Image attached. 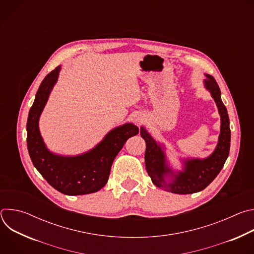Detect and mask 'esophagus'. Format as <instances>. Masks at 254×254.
<instances>
[{"instance_id":"1","label":"esophagus","mask_w":254,"mask_h":254,"mask_svg":"<svg viewBox=\"0 0 254 254\" xmlns=\"http://www.w3.org/2000/svg\"><path fill=\"white\" fill-rule=\"evenodd\" d=\"M144 121V118H143V115L141 114H136L134 117H133V122L136 124V125H141Z\"/></svg>"}]
</instances>
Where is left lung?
I'll use <instances>...</instances> for the list:
<instances>
[{
    "label": "left lung",
    "mask_w": 254,
    "mask_h": 254,
    "mask_svg": "<svg viewBox=\"0 0 254 254\" xmlns=\"http://www.w3.org/2000/svg\"><path fill=\"white\" fill-rule=\"evenodd\" d=\"M207 79L204 85L210 91L216 102L221 118L220 134L216 149L205 159H186L183 171L175 173L168 165L163 146L157 142L143 127H140V135L146 141L144 164L152 182L159 188L175 194H192L204 190L219 174L223 168L230 150L231 132L229 117L225 105L221 100V91L213 76L205 74ZM170 176L169 183L166 179Z\"/></svg>",
    "instance_id": "1"
}]
</instances>
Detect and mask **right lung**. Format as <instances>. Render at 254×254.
<instances>
[{"mask_svg":"<svg viewBox=\"0 0 254 254\" xmlns=\"http://www.w3.org/2000/svg\"><path fill=\"white\" fill-rule=\"evenodd\" d=\"M61 67L43 79L30 108L27 121V147L33 165L49 185L62 194L75 196L99 191L107 183L113 162L125 142L138 133V127L125 124L108 132L92 150L79 156L51 153L41 136L39 118L56 83Z\"/></svg>","mask_w":254,"mask_h":254,"instance_id":"obj_1","label":"right lung"}]
</instances>
